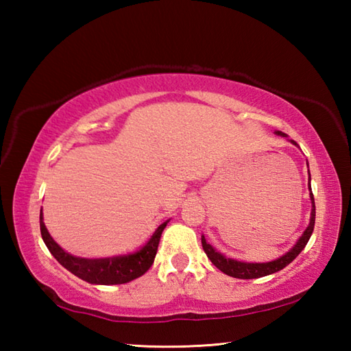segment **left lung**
Returning a JSON list of instances; mask_svg holds the SVG:
<instances>
[{
    "mask_svg": "<svg viewBox=\"0 0 351 351\" xmlns=\"http://www.w3.org/2000/svg\"><path fill=\"white\" fill-rule=\"evenodd\" d=\"M276 134L282 136V138H288V136L282 132H276ZM289 142L291 144L297 145V142L293 139H289ZM308 175H310V170H308ZM308 181L311 182V176ZM310 182H308V189H310V199H311L310 224H308V228L304 230V234L300 235V239L295 241V245L291 247L288 252H285L282 257H278L272 261H266V263H247V261L228 258V257H224L221 252H218L215 247L210 246L209 243L206 241L204 235H201V245H203V249H204L207 257H209L212 263L215 265L219 271L224 272V274L235 277V278H246V280L247 278H258V277L274 274V272L283 269L285 266H288L291 261L297 257V255L304 251V247L306 246V243H308V240H310V237L313 234L314 221H316V206H314V197H313Z\"/></svg>",
    "mask_w": 351,
    "mask_h": 351,
    "instance_id": "obj_1",
    "label": "left lung"
}]
</instances>
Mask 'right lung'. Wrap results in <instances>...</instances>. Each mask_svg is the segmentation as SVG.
I'll return each instance as SVG.
<instances>
[{"instance_id":"right-lung-1","label":"right lung","mask_w":351,"mask_h":351,"mask_svg":"<svg viewBox=\"0 0 351 351\" xmlns=\"http://www.w3.org/2000/svg\"><path fill=\"white\" fill-rule=\"evenodd\" d=\"M169 221L170 219L159 224V228L154 230L145 245L132 254L105 258H83L75 257V255L58 246V243L47 232L43 221V213L40 210L41 239H43L46 247L49 249V252L54 255L63 268H66L74 276L91 285H122L144 276L153 265L162 230Z\"/></svg>"}]
</instances>
